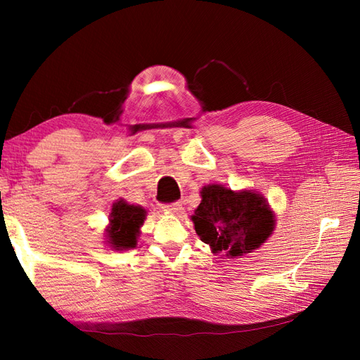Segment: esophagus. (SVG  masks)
<instances>
[{"label": "esophagus", "instance_id": "obj_1", "mask_svg": "<svg viewBox=\"0 0 360 360\" xmlns=\"http://www.w3.org/2000/svg\"><path fill=\"white\" fill-rule=\"evenodd\" d=\"M164 212H170V213H179L182 210V204L179 201L176 202H170V204H164L162 205Z\"/></svg>", "mask_w": 360, "mask_h": 360}]
</instances>
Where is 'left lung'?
<instances>
[{
	"mask_svg": "<svg viewBox=\"0 0 360 360\" xmlns=\"http://www.w3.org/2000/svg\"><path fill=\"white\" fill-rule=\"evenodd\" d=\"M192 219L201 241L215 254L240 257L269 238L275 219L263 196L250 190L235 193L218 184L204 187Z\"/></svg>",
	"mask_w": 360,
	"mask_h": 360,
	"instance_id": "left-lung-1",
	"label": "left lung"
}]
</instances>
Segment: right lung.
<instances>
[{"label":"right lung","mask_w":360,"mask_h":360,"mask_svg":"<svg viewBox=\"0 0 360 360\" xmlns=\"http://www.w3.org/2000/svg\"><path fill=\"white\" fill-rule=\"evenodd\" d=\"M145 219V210L137 205H129L125 201H117L112 205L110 215L108 243L114 249H133L137 243L139 227Z\"/></svg>","instance_id":"obj_1"}]
</instances>
